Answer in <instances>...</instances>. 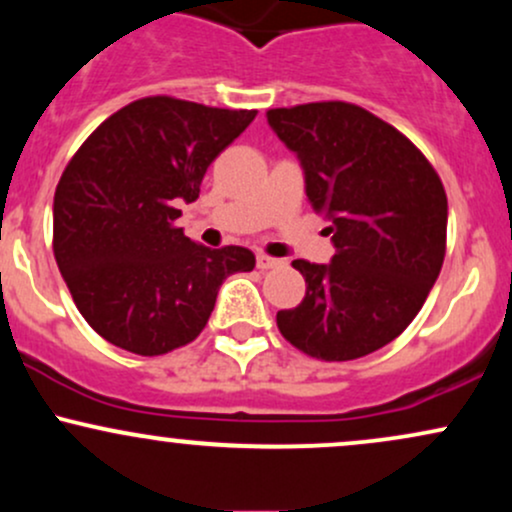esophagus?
I'll use <instances>...</instances> for the list:
<instances>
[{
	"label": "esophagus",
	"instance_id": "esophagus-1",
	"mask_svg": "<svg viewBox=\"0 0 512 512\" xmlns=\"http://www.w3.org/2000/svg\"><path fill=\"white\" fill-rule=\"evenodd\" d=\"M276 267H281V260H274V257L264 255V252H260V255H257V269L267 272V269H276Z\"/></svg>",
	"mask_w": 512,
	"mask_h": 512
}]
</instances>
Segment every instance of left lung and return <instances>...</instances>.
Segmentation results:
<instances>
[{
  "label": "left lung",
  "instance_id": "obj_1",
  "mask_svg": "<svg viewBox=\"0 0 512 512\" xmlns=\"http://www.w3.org/2000/svg\"><path fill=\"white\" fill-rule=\"evenodd\" d=\"M267 122L301 161L337 248L330 264L293 260L305 298L276 313L279 332L320 361L373 354L407 330L443 267V182L402 132L354 103L274 108Z\"/></svg>",
  "mask_w": 512,
  "mask_h": 512
}]
</instances>
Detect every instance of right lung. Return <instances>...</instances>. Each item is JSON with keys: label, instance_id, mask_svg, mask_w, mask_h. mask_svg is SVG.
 Listing matches in <instances>:
<instances>
[{"label": "right lung", "instance_id": "obj_1", "mask_svg": "<svg viewBox=\"0 0 512 512\" xmlns=\"http://www.w3.org/2000/svg\"><path fill=\"white\" fill-rule=\"evenodd\" d=\"M149 96L96 127L64 168L52 250L76 308L105 342L161 356L199 337L223 279L250 272L240 245L204 248L175 226L216 156L255 120Z\"/></svg>", "mask_w": 512, "mask_h": 512}]
</instances>
